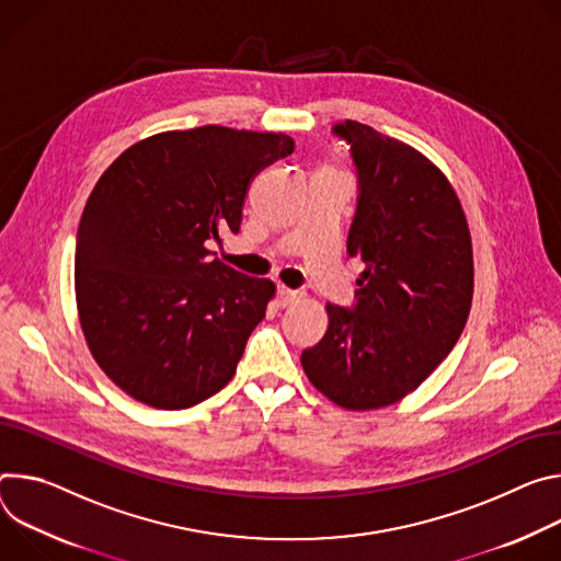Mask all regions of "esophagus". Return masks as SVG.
Returning a JSON list of instances; mask_svg holds the SVG:
<instances>
[{
	"mask_svg": "<svg viewBox=\"0 0 561 561\" xmlns=\"http://www.w3.org/2000/svg\"><path fill=\"white\" fill-rule=\"evenodd\" d=\"M278 302L283 305V307H287V305H291L296 298H298V291H294V289H289V287H285V285H278Z\"/></svg>",
	"mask_w": 561,
	"mask_h": 561,
	"instance_id": "1",
	"label": "esophagus"
}]
</instances>
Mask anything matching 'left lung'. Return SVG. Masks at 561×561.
Wrapping results in <instances>:
<instances>
[{"mask_svg":"<svg viewBox=\"0 0 561 561\" xmlns=\"http://www.w3.org/2000/svg\"><path fill=\"white\" fill-rule=\"evenodd\" d=\"M358 178L347 233L360 259L352 307L328 302V332L300 354L307 379L347 410L397 403L459 341L472 302V242L448 178L416 149L345 119Z\"/></svg>","mask_w":561,"mask_h":561,"instance_id":"8db88e82","label":"left lung"}]
</instances>
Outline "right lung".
Here are the masks:
<instances>
[{
    "mask_svg": "<svg viewBox=\"0 0 561 561\" xmlns=\"http://www.w3.org/2000/svg\"><path fill=\"white\" fill-rule=\"evenodd\" d=\"M294 151L285 134L207 127L151 136L91 192L76 242V298L104 375L140 403L192 408L236 375L276 287L209 252L238 233L252 178Z\"/></svg>",
    "mask_w": 561,
    "mask_h": 561,
    "instance_id": "right-lung-1",
    "label": "right lung"
}]
</instances>
